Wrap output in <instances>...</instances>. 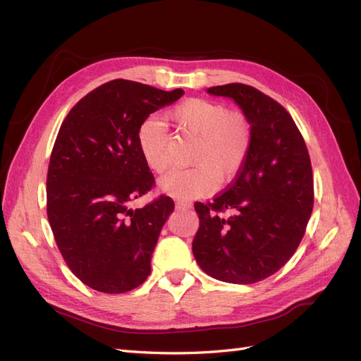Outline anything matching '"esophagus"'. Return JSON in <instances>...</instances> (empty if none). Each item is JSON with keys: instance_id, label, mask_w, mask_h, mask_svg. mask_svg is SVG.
Listing matches in <instances>:
<instances>
[{"instance_id": "34e87169", "label": "esophagus", "mask_w": 361, "mask_h": 361, "mask_svg": "<svg viewBox=\"0 0 361 361\" xmlns=\"http://www.w3.org/2000/svg\"><path fill=\"white\" fill-rule=\"evenodd\" d=\"M190 207H191L190 202H182V200L176 202V209H190Z\"/></svg>"}]
</instances>
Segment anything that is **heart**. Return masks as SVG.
I'll list each match as a JSON object with an SVG mask.
<instances>
[{"label":"heart","instance_id":"heart-1","mask_svg":"<svg viewBox=\"0 0 361 361\" xmlns=\"http://www.w3.org/2000/svg\"><path fill=\"white\" fill-rule=\"evenodd\" d=\"M169 118L183 133L195 137L191 169L173 170L158 182L162 192L176 199L209 194L218 182L235 178L247 159L251 133L247 120L228 114L221 104L188 99L174 106ZM137 143L146 166L155 173L167 167V130L155 117H147L137 130Z\"/></svg>","mask_w":361,"mask_h":361}]
</instances>
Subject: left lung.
I'll list each match as a JSON object with an SVG mask.
<instances>
[{
    "label": "left lung",
    "mask_w": 361,
    "mask_h": 361,
    "mask_svg": "<svg viewBox=\"0 0 361 361\" xmlns=\"http://www.w3.org/2000/svg\"><path fill=\"white\" fill-rule=\"evenodd\" d=\"M206 92L241 108L251 145L231 187L212 203L194 204L200 227L192 253L207 276L251 285L277 272L301 243L313 209L310 157L293 118L272 97L238 82Z\"/></svg>",
    "instance_id": "left-lung-1"
}]
</instances>
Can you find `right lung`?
Listing matches in <instances>:
<instances>
[{
	"label": "right lung",
	"mask_w": 361,
	"mask_h": 361,
	"mask_svg": "<svg viewBox=\"0 0 361 361\" xmlns=\"http://www.w3.org/2000/svg\"><path fill=\"white\" fill-rule=\"evenodd\" d=\"M182 94L114 80L84 96L61 123L48 167V220L68 267L94 290L123 293L150 274L174 203L161 195L140 209L129 206L155 183L137 130Z\"/></svg>",
	"instance_id": "obj_1"
}]
</instances>
